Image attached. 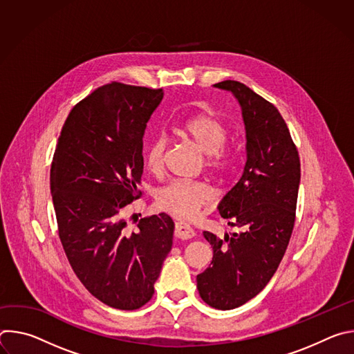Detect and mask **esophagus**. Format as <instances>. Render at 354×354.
Returning a JSON list of instances; mask_svg holds the SVG:
<instances>
[{
  "instance_id": "obj_1",
  "label": "esophagus",
  "mask_w": 354,
  "mask_h": 354,
  "mask_svg": "<svg viewBox=\"0 0 354 354\" xmlns=\"http://www.w3.org/2000/svg\"><path fill=\"white\" fill-rule=\"evenodd\" d=\"M175 236L179 239H190L194 236V230L186 223L175 224Z\"/></svg>"
}]
</instances>
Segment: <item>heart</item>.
Masks as SVG:
<instances>
[{
    "label": "heart",
    "instance_id": "heart-1",
    "mask_svg": "<svg viewBox=\"0 0 354 354\" xmlns=\"http://www.w3.org/2000/svg\"><path fill=\"white\" fill-rule=\"evenodd\" d=\"M180 131L207 154L206 165L209 169L217 174H225L231 169L234 154L224 145L227 131L214 115L209 112L197 113L182 123ZM168 142L165 134H158L149 141L145 149V167L153 175L158 176L164 172ZM212 198V189L206 183L196 180H171L156 193L157 206L180 220H190L197 216Z\"/></svg>",
    "mask_w": 354,
    "mask_h": 354
}]
</instances>
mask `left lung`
<instances>
[{"mask_svg": "<svg viewBox=\"0 0 354 354\" xmlns=\"http://www.w3.org/2000/svg\"><path fill=\"white\" fill-rule=\"evenodd\" d=\"M214 86L231 91L242 108L246 162L241 179L218 205L221 217L238 231L223 239L203 232L213 261L196 281L206 304L234 310L266 287L286 254L301 168L290 130L273 104L234 80Z\"/></svg>", "mask_w": 354, "mask_h": 354, "instance_id": "left-lung-1", "label": "left lung"}]
</instances>
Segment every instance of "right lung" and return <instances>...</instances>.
Masks as SVG:
<instances>
[{"label": "right lung", "instance_id": "obj_1", "mask_svg": "<svg viewBox=\"0 0 354 354\" xmlns=\"http://www.w3.org/2000/svg\"><path fill=\"white\" fill-rule=\"evenodd\" d=\"M162 96V88L116 81L96 88L68 113L50 169L67 259L85 288L116 310L153 298L172 248L168 214L138 220L137 232L127 231L123 214L142 194V136Z\"/></svg>", "mask_w": 354, "mask_h": 354}]
</instances>
